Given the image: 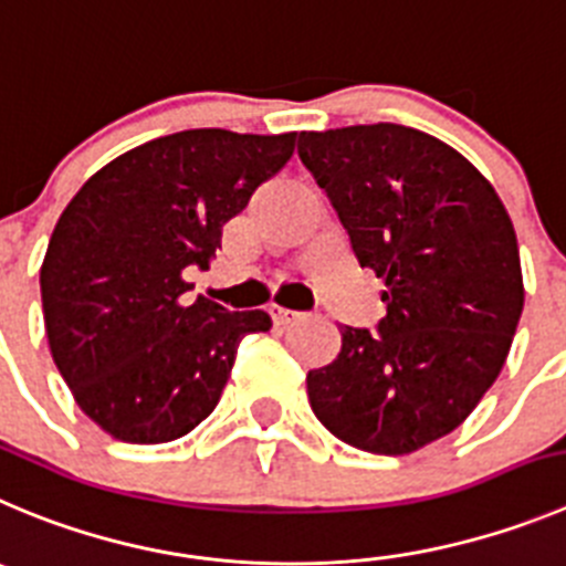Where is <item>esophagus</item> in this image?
<instances>
[{"label":"esophagus","instance_id":"34e87169","mask_svg":"<svg viewBox=\"0 0 566 566\" xmlns=\"http://www.w3.org/2000/svg\"><path fill=\"white\" fill-rule=\"evenodd\" d=\"M271 315L279 326H287V324H293V321L301 318V313H295V310H287V307H279V304H273Z\"/></svg>","mask_w":566,"mask_h":566}]
</instances>
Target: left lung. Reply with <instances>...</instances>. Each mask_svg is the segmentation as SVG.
Masks as SVG:
<instances>
[{
  "label": "left lung",
  "instance_id": "1",
  "mask_svg": "<svg viewBox=\"0 0 566 566\" xmlns=\"http://www.w3.org/2000/svg\"><path fill=\"white\" fill-rule=\"evenodd\" d=\"M298 156L388 304L379 335L340 326L335 360L307 374L310 405L357 450L410 455L503 371L525 304L514 223L483 172L424 130H301Z\"/></svg>",
  "mask_w": 566,
  "mask_h": 566
}]
</instances>
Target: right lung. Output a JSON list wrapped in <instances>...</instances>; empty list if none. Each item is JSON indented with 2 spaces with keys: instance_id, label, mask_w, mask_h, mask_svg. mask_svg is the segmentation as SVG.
Masks as SVG:
<instances>
[{
  "instance_id": "1",
  "label": "right lung",
  "mask_w": 566,
  "mask_h": 566,
  "mask_svg": "<svg viewBox=\"0 0 566 566\" xmlns=\"http://www.w3.org/2000/svg\"><path fill=\"white\" fill-rule=\"evenodd\" d=\"M295 134L198 128L158 136L94 172L57 218L41 265L52 360L77 408L111 438L167 443L220 402L242 337L265 310L187 298L223 226L276 176Z\"/></svg>"
}]
</instances>
